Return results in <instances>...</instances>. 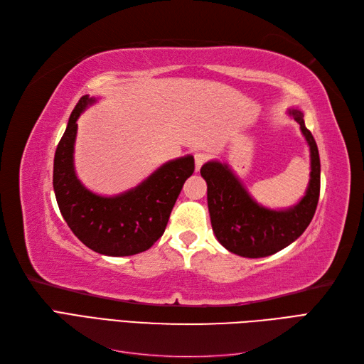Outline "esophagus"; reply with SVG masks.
I'll return each instance as SVG.
<instances>
[{
	"mask_svg": "<svg viewBox=\"0 0 364 364\" xmlns=\"http://www.w3.org/2000/svg\"><path fill=\"white\" fill-rule=\"evenodd\" d=\"M194 159H196V170H199L202 165L209 159V155L205 151H197L194 155Z\"/></svg>",
	"mask_w": 364,
	"mask_h": 364,
	"instance_id": "1",
	"label": "esophagus"
}]
</instances>
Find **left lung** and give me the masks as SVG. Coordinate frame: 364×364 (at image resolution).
<instances>
[{
  "label": "left lung",
  "mask_w": 364,
  "mask_h": 364,
  "mask_svg": "<svg viewBox=\"0 0 364 364\" xmlns=\"http://www.w3.org/2000/svg\"><path fill=\"white\" fill-rule=\"evenodd\" d=\"M290 114L299 123L311 151L310 185L304 199L285 211H272L252 199L226 164L206 162L200 174L208 185V208L217 240L229 252L246 258L273 255L299 238L314 217L321 194V158L311 132L297 109Z\"/></svg>",
  "instance_id": "obj_1"
}]
</instances>
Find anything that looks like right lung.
I'll return each instance as SVG.
<instances>
[{"instance_id": "obj_1", "label": "right lung", "mask_w": 364, "mask_h": 364, "mask_svg": "<svg viewBox=\"0 0 364 364\" xmlns=\"http://www.w3.org/2000/svg\"><path fill=\"white\" fill-rule=\"evenodd\" d=\"M94 98L83 95L71 112L54 155L53 186L62 217L82 243L107 257H129L150 249L167 228L185 181L194 173V158L164 164L136 188L102 197L77 179L73 164L77 118Z\"/></svg>"}]
</instances>
